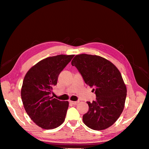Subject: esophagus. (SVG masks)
Listing matches in <instances>:
<instances>
[{"mask_svg": "<svg viewBox=\"0 0 149 149\" xmlns=\"http://www.w3.org/2000/svg\"><path fill=\"white\" fill-rule=\"evenodd\" d=\"M70 103H71L72 104H73V105H76V104H77L78 103H79V101H70Z\"/></svg>", "mask_w": 149, "mask_h": 149, "instance_id": "obj_1", "label": "esophagus"}]
</instances>
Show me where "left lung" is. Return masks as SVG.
<instances>
[{"instance_id": "8db88e82", "label": "left lung", "mask_w": 149, "mask_h": 149, "mask_svg": "<svg viewBox=\"0 0 149 149\" xmlns=\"http://www.w3.org/2000/svg\"><path fill=\"white\" fill-rule=\"evenodd\" d=\"M71 65L96 96L95 101L87 102L89 110L83 116L84 124L96 130L109 127L123 112L127 95L120 71L105 58L87 54L76 55Z\"/></svg>"}]
</instances>
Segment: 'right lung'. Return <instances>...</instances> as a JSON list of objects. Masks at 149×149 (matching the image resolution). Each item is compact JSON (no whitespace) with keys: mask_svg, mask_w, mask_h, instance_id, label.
<instances>
[{"mask_svg":"<svg viewBox=\"0 0 149 149\" xmlns=\"http://www.w3.org/2000/svg\"><path fill=\"white\" fill-rule=\"evenodd\" d=\"M74 55L48 57L28 71L23 81L21 97L26 113L39 127L53 129L63 123L68 101L50 96L58 76Z\"/></svg>","mask_w":149,"mask_h":149,"instance_id":"obj_1","label":"right lung"}]
</instances>
